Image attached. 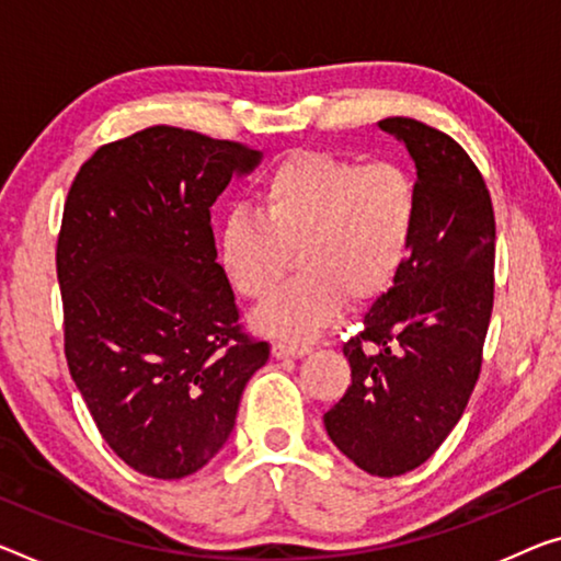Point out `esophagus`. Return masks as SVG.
<instances>
[{"instance_id":"obj_1","label":"esophagus","mask_w":561,"mask_h":561,"mask_svg":"<svg viewBox=\"0 0 561 561\" xmlns=\"http://www.w3.org/2000/svg\"><path fill=\"white\" fill-rule=\"evenodd\" d=\"M310 353V346L304 343H273V358H304Z\"/></svg>"}]
</instances>
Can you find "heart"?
<instances>
[{
    "label": "heart",
    "instance_id": "obj_1",
    "mask_svg": "<svg viewBox=\"0 0 561 561\" xmlns=\"http://www.w3.org/2000/svg\"><path fill=\"white\" fill-rule=\"evenodd\" d=\"M419 185L399 162L360 165L304 150L275 165L257 215L232 213L218 238L220 268L240 296L271 298L296 253L300 275L255 313L263 333L316 339L341 308L391 288L411 253Z\"/></svg>",
    "mask_w": 561,
    "mask_h": 561
}]
</instances>
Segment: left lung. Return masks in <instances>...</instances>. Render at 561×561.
I'll return each mask as SVG.
<instances>
[{
    "mask_svg": "<svg viewBox=\"0 0 561 561\" xmlns=\"http://www.w3.org/2000/svg\"><path fill=\"white\" fill-rule=\"evenodd\" d=\"M378 127L407 145L416 165V236L364 331L343 343L351 386L323 424L358 469L401 477L444 444L477 386L496 228L484 178L459 142L411 117Z\"/></svg>",
    "mask_w": 561,
    "mask_h": 561,
    "instance_id": "1",
    "label": "left lung"
}]
</instances>
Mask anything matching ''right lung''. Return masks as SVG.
Listing matches in <instances>:
<instances>
[{"mask_svg": "<svg viewBox=\"0 0 561 561\" xmlns=\"http://www.w3.org/2000/svg\"><path fill=\"white\" fill-rule=\"evenodd\" d=\"M263 152L154 125L77 172L57 240L65 356L107 446L183 479L228 442L271 346L248 339L218 263L210 208Z\"/></svg>", "mask_w": 561, "mask_h": 561, "instance_id": "right-lung-1", "label": "right lung"}]
</instances>
